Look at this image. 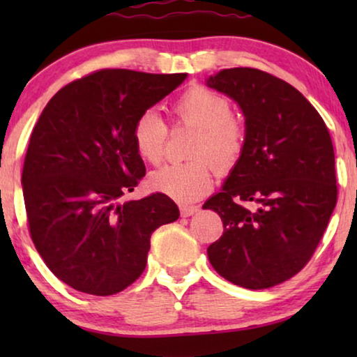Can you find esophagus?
I'll list each match as a JSON object with an SVG mask.
<instances>
[{"label":"esophagus","mask_w":357,"mask_h":357,"mask_svg":"<svg viewBox=\"0 0 357 357\" xmlns=\"http://www.w3.org/2000/svg\"><path fill=\"white\" fill-rule=\"evenodd\" d=\"M195 213H198V206H188V204H182V206H180V214H182L183 218L193 216Z\"/></svg>","instance_id":"34e87169"}]
</instances>
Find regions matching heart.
I'll return each mask as SVG.
<instances>
[{"label": "heart", "instance_id": "1", "mask_svg": "<svg viewBox=\"0 0 357 357\" xmlns=\"http://www.w3.org/2000/svg\"><path fill=\"white\" fill-rule=\"evenodd\" d=\"M177 123L197 128L190 158L185 164H169L149 175L153 192L190 203L213 188L214 167L221 172L234 169L245 149L247 131L242 120L232 114L231 100L204 86L183 91L172 105ZM169 128L153 110L138 115L131 128L136 154L144 162L159 164L164 158Z\"/></svg>", "mask_w": 357, "mask_h": 357}]
</instances>
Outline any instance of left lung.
I'll list each match as a JSON object with an SVG mask.
<instances>
[{
  "instance_id": "left-lung-1",
  "label": "left lung",
  "mask_w": 357,
  "mask_h": 357,
  "mask_svg": "<svg viewBox=\"0 0 357 357\" xmlns=\"http://www.w3.org/2000/svg\"><path fill=\"white\" fill-rule=\"evenodd\" d=\"M206 84L241 105L247 131L241 160L203 204L224 224L208 258L234 284L266 289L297 275L324 237L338 198L333 143L314 105L270 73L231 68Z\"/></svg>"
}]
</instances>
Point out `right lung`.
I'll return each instance as SVG.
<instances>
[{
    "instance_id": "1",
    "label": "right lung",
    "mask_w": 357,
    "mask_h": 357,
    "mask_svg": "<svg viewBox=\"0 0 357 357\" xmlns=\"http://www.w3.org/2000/svg\"><path fill=\"white\" fill-rule=\"evenodd\" d=\"M187 75L99 70L66 84L33 126L22 169L29 232L58 280L92 296L144 271L155 229L177 221L165 195L123 202L144 177L131 128Z\"/></svg>"
}]
</instances>
